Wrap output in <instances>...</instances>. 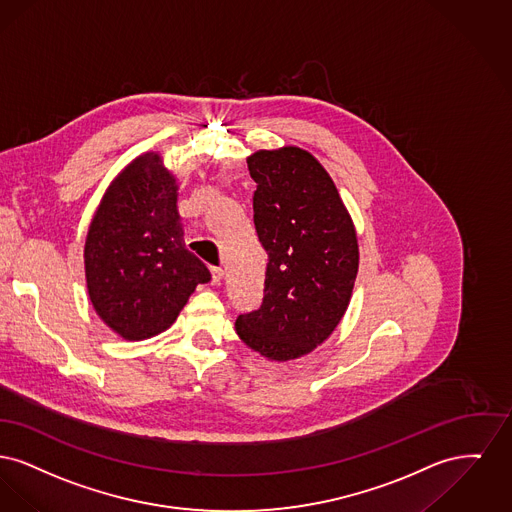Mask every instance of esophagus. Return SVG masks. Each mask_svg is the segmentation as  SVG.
<instances>
[{
  "mask_svg": "<svg viewBox=\"0 0 512 512\" xmlns=\"http://www.w3.org/2000/svg\"><path fill=\"white\" fill-rule=\"evenodd\" d=\"M210 271H212V283H214V285H219V283H221V279H223V269L212 268Z\"/></svg>",
  "mask_w": 512,
  "mask_h": 512,
  "instance_id": "esophagus-1",
  "label": "esophagus"
}]
</instances>
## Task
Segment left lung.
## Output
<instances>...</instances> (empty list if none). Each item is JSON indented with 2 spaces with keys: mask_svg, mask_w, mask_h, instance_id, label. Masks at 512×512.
I'll list each match as a JSON object with an SVG mask.
<instances>
[{
  "mask_svg": "<svg viewBox=\"0 0 512 512\" xmlns=\"http://www.w3.org/2000/svg\"><path fill=\"white\" fill-rule=\"evenodd\" d=\"M254 225L268 252L262 306L237 318L248 349L289 362L320 347L349 308L358 273V237L333 179L298 146L246 158Z\"/></svg>",
  "mask_w": 512,
  "mask_h": 512,
  "instance_id": "8db88e82",
  "label": "left lung"
}]
</instances>
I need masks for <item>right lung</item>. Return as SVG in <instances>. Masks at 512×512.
I'll list each match as a JSON object with an SVG mask.
<instances>
[{
    "instance_id": "right-lung-1",
    "label": "right lung",
    "mask_w": 512,
    "mask_h": 512,
    "mask_svg": "<svg viewBox=\"0 0 512 512\" xmlns=\"http://www.w3.org/2000/svg\"><path fill=\"white\" fill-rule=\"evenodd\" d=\"M179 183L160 152H144L109 183L84 241L90 302L113 333L144 341L169 329L196 285L212 279L187 250Z\"/></svg>"
}]
</instances>
